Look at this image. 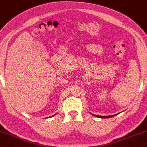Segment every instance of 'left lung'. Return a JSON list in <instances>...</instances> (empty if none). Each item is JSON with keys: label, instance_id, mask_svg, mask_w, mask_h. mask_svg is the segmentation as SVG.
<instances>
[{"label": "left lung", "instance_id": "left-lung-1", "mask_svg": "<svg viewBox=\"0 0 147 147\" xmlns=\"http://www.w3.org/2000/svg\"><path fill=\"white\" fill-rule=\"evenodd\" d=\"M90 114L94 117H98V118H101V119H107V118H111V117H113L115 116H116L117 115H118V114H116V115H110V116H100V115H96L91 113H90Z\"/></svg>", "mask_w": 147, "mask_h": 147}]
</instances>
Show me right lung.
Segmentation results:
<instances>
[{
  "label": "right lung",
  "mask_w": 147,
  "mask_h": 147,
  "mask_svg": "<svg viewBox=\"0 0 147 147\" xmlns=\"http://www.w3.org/2000/svg\"><path fill=\"white\" fill-rule=\"evenodd\" d=\"M56 115V114H55L54 115ZM54 115H53V116H51V117H53V116H54ZM47 118H48V117H47Z\"/></svg>",
  "instance_id": "1"
}]
</instances>
